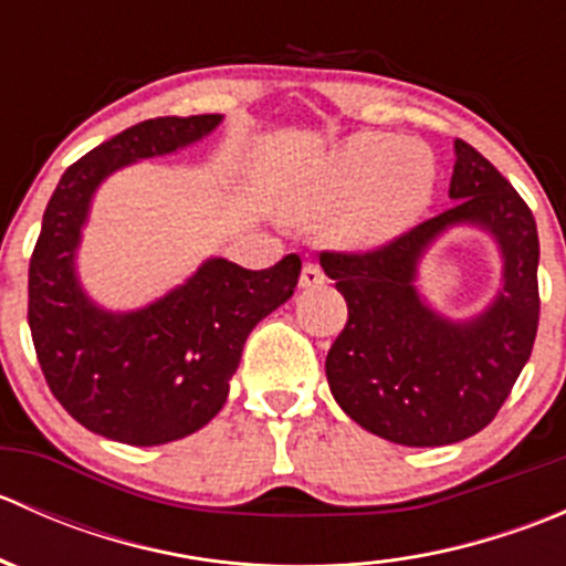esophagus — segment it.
<instances>
[{"mask_svg":"<svg viewBox=\"0 0 566 566\" xmlns=\"http://www.w3.org/2000/svg\"><path fill=\"white\" fill-rule=\"evenodd\" d=\"M325 282V273L323 268L317 265V262H306L304 271H301V287H319V284Z\"/></svg>","mask_w":566,"mask_h":566,"instance_id":"esophagus-1","label":"esophagus"}]
</instances>
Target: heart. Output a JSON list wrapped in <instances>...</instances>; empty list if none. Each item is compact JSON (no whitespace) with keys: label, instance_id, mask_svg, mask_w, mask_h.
I'll list each match as a JSON object with an SVG mask.
<instances>
[{"label":"heart","instance_id":"heart-1","mask_svg":"<svg viewBox=\"0 0 566 566\" xmlns=\"http://www.w3.org/2000/svg\"><path fill=\"white\" fill-rule=\"evenodd\" d=\"M436 191V161L419 142L356 134L295 191L290 216L304 224L334 219L339 241L378 247L408 230Z\"/></svg>","mask_w":566,"mask_h":566}]
</instances>
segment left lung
<instances>
[{"mask_svg":"<svg viewBox=\"0 0 566 566\" xmlns=\"http://www.w3.org/2000/svg\"><path fill=\"white\" fill-rule=\"evenodd\" d=\"M454 205L373 251H323L319 265L347 301V323L325 358L339 408L402 447L465 441L495 419L526 367L539 325V238L521 193L482 153L454 142ZM458 223L496 238L505 284L471 321L426 306L415 271L426 247Z\"/></svg>","mask_w":566,"mask_h":566,"instance_id":"obj_1","label":"left lung"}]
</instances>
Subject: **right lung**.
Wrapping results in <instances>:
<instances>
[{"label":"right lung","instance_id":"obj_1","mask_svg":"<svg viewBox=\"0 0 566 566\" xmlns=\"http://www.w3.org/2000/svg\"><path fill=\"white\" fill-rule=\"evenodd\" d=\"M221 114L156 117L90 150L60 177L30 260V331L40 369L62 408L90 432L158 447L208 424L230 394L243 345L293 295L298 254L265 271L202 262L186 284L136 312H106L76 276L90 202L114 169L193 145Z\"/></svg>","mask_w":566,"mask_h":566}]
</instances>
